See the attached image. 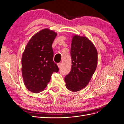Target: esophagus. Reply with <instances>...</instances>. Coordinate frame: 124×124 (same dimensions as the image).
Wrapping results in <instances>:
<instances>
[{"instance_id": "obj_1", "label": "esophagus", "mask_w": 124, "mask_h": 124, "mask_svg": "<svg viewBox=\"0 0 124 124\" xmlns=\"http://www.w3.org/2000/svg\"><path fill=\"white\" fill-rule=\"evenodd\" d=\"M57 66H58L59 68H61V67H62V63H57Z\"/></svg>"}]
</instances>
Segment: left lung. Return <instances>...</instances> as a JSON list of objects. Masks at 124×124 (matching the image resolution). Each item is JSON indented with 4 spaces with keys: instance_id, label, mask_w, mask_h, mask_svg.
<instances>
[{
    "instance_id": "left-lung-1",
    "label": "left lung",
    "mask_w": 124,
    "mask_h": 124,
    "mask_svg": "<svg viewBox=\"0 0 124 124\" xmlns=\"http://www.w3.org/2000/svg\"><path fill=\"white\" fill-rule=\"evenodd\" d=\"M72 67L66 76V87L76 92L87 85L96 69L98 52L94 45L87 37L74 35L71 46Z\"/></svg>"
}]
</instances>
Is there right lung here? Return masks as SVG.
I'll use <instances>...</instances> for the list:
<instances>
[{"label": "right lung", "instance_id": "obj_1", "mask_svg": "<svg viewBox=\"0 0 124 124\" xmlns=\"http://www.w3.org/2000/svg\"><path fill=\"white\" fill-rule=\"evenodd\" d=\"M57 34L50 29H43L33 35L26 45L22 57V72L24 84L30 92L43 91L52 73L58 72L52 46Z\"/></svg>", "mask_w": 124, "mask_h": 124}]
</instances>
